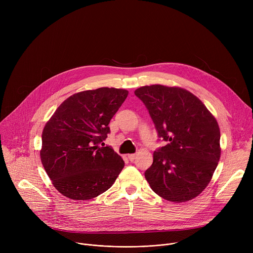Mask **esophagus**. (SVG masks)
Here are the masks:
<instances>
[{
	"mask_svg": "<svg viewBox=\"0 0 253 253\" xmlns=\"http://www.w3.org/2000/svg\"><path fill=\"white\" fill-rule=\"evenodd\" d=\"M135 158H136V154H128V159H129L131 162H133V161L135 160Z\"/></svg>",
	"mask_w": 253,
	"mask_h": 253,
	"instance_id": "34e87169",
	"label": "esophagus"
}]
</instances>
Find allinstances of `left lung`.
<instances>
[{
  "label": "left lung",
  "mask_w": 253,
  "mask_h": 253,
  "mask_svg": "<svg viewBox=\"0 0 253 253\" xmlns=\"http://www.w3.org/2000/svg\"><path fill=\"white\" fill-rule=\"evenodd\" d=\"M134 93L147 108L158 140L166 142L145 171L151 189L173 202L193 199L210 182L220 158L217 121L185 89L151 85Z\"/></svg>",
  "instance_id": "obj_1"
}]
</instances>
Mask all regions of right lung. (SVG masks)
Listing matches in <instances>:
<instances>
[{
    "label": "right lung",
    "mask_w": 253,
    "mask_h": 253,
    "mask_svg": "<svg viewBox=\"0 0 253 253\" xmlns=\"http://www.w3.org/2000/svg\"><path fill=\"white\" fill-rule=\"evenodd\" d=\"M127 96V90L108 87L74 94L45 125L41 161L64 196L92 199L115 182L124 161L111 146H105L104 140L110 133V120Z\"/></svg>",
    "instance_id": "obj_1"
}]
</instances>
